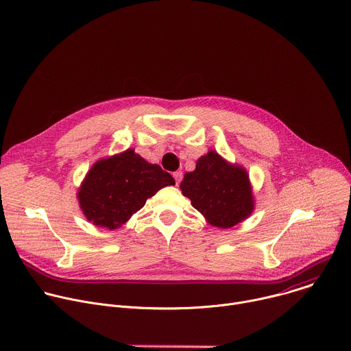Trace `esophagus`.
Segmentation results:
<instances>
[{"label":"esophagus","instance_id":"esophagus-1","mask_svg":"<svg viewBox=\"0 0 351 351\" xmlns=\"http://www.w3.org/2000/svg\"><path fill=\"white\" fill-rule=\"evenodd\" d=\"M173 178H175V180H176V184H179L180 180H182V178H183V172H182V171H176V172L173 173Z\"/></svg>","mask_w":351,"mask_h":351}]
</instances>
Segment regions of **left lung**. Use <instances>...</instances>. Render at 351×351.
<instances>
[{
  "label": "left lung",
  "instance_id": "8db88e82",
  "mask_svg": "<svg viewBox=\"0 0 351 351\" xmlns=\"http://www.w3.org/2000/svg\"><path fill=\"white\" fill-rule=\"evenodd\" d=\"M180 190L206 221L219 229L243 222L256 207L245 168L226 161L214 149L197 160L194 171L184 173Z\"/></svg>",
  "mask_w": 351,
  "mask_h": 351
}]
</instances>
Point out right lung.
Masks as SVG:
<instances>
[{"mask_svg":"<svg viewBox=\"0 0 351 351\" xmlns=\"http://www.w3.org/2000/svg\"><path fill=\"white\" fill-rule=\"evenodd\" d=\"M173 184L171 173L128 148L94 162L77 190V202L88 222L114 230L141 210L147 198Z\"/></svg>","mask_w":351,"mask_h":351,"instance_id":"add662e5","label":"right lung"}]
</instances>
